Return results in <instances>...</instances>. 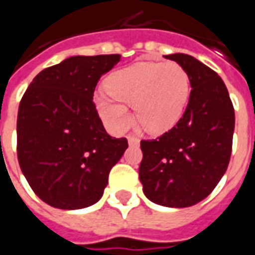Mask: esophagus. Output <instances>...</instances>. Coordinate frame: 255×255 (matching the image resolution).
I'll list each match as a JSON object with an SVG mask.
<instances>
[{
    "label": "esophagus",
    "mask_w": 255,
    "mask_h": 255,
    "mask_svg": "<svg viewBox=\"0 0 255 255\" xmlns=\"http://www.w3.org/2000/svg\"><path fill=\"white\" fill-rule=\"evenodd\" d=\"M128 141H129V145H138L140 144V140L134 136H130L128 138Z\"/></svg>",
    "instance_id": "esophagus-1"
}]
</instances>
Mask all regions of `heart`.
Here are the masks:
<instances>
[{
  "instance_id": "obj_1",
  "label": "heart",
  "mask_w": 255,
  "mask_h": 255,
  "mask_svg": "<svg viewBox=\"0 0 255 255\" xmlns=\"http://www.w3.org/2000/svg\"><path fill=\"white\" fill-rule=\"evenodd\" d=\"M108 93L95 96V107L114 133H124L133 124L128 106L152 134L171 129L185 111L191 92L187 71L174 61H141L111 74Z\"/></svg>"
}]
</instances>
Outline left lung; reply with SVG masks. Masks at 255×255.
<instances>
[{"mask_svg": "<svg viewBox=\"0 0 255 255\" xmlns=\"http://www.w3.org/2000/svg\"><path fill=\"white\" fill-rule=\"evenodd\" d=\"M187 71L188 106L174 128L156 140H141L138 176L148 199L166 207H189L211 194L227 171L235 111L216 71L184 53L165 56Z\"/></svg>", "mask_w": 255, "mask_h": 255, "instance_id": "left-lung-1", "label": "left lung"}]
</instances>
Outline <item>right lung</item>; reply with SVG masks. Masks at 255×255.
<instances>
[{"label": "right lung", "mask_w": 255, "mask_h": 255, "mask_svg": "<svg viewBox=\"0 0 255 255\" xmlns=\"http://www.w3.org/2000/svg\"><path fill=\"white\" fill-rule=\"evenodd\" d=\"M121 55L73 56L32 79L17 113V159L39 199L61 210L95 205L128 140L108 134L96 85Z\"/></svg>", "instance_id": "1"}]
</instances>
